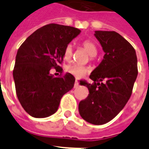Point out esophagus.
<instances>
[{
  "label": "esophagus",
  "mask_w": 149,
  "mask_h": 149,
  "mask_svg": "<svg viewBox=\"0 0 149 149\" xmlns=\"http://www.w3.org/2000/svg\"><path fill=\"white\" fill-rule=\"evenodd\" d=\"M78 86H79V84H78V82L77 81V80H76L75 82H74V87L77 88Z\"/></svg>",
  "instance_id": "34e87169"
}]
</instances>
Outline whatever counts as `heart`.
<instances>
[{
  "label": "heart",
  "instance_id": "b5f03b06",
  "mask_svg": "<svg viewBox=\"0 0 149 149\" xmlns=\"http://www.w3.org/2000/svg\"><path fill=\"white\" fill-rule=\"evenodd\" d=\"M81 46L87 52L88 54L92 57H94L97 55L98 47H97V45L94 41L86 39L81 43ZM72 55H73V47H72V44H68L65 46L64 52H63L64 59L66 61H69L72 59ZM68 71L76 77H82L87 72V68L77 65V64H73V65H71L68 67Z\"/></svg>",
  "mask_w": 149,
  "mask_h": 149
}]
</instances>
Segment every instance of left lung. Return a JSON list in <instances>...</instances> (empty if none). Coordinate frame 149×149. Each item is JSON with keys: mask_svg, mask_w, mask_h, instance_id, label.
Returning <instances> with one entry per match:
<instances>
[{"mask_svg": "<svg viewBox=\"0 0 149 149\" xmlns=\"http://www.w3.org/2000/svg\"><path fill=\"white\" fill-rule=\"evenodd\" d=\"M95 36L105 54L89 75L93 84L81 81L89 93L78 108L84 120L103 125L115 118L131 97L138 74L137 58L134 47L118 33L98 30Z\"/></svg>", "mask_w": 149, "mask_h": 149, "instance_id": "left-lung-1", "label": "left lung"}]
</instances>
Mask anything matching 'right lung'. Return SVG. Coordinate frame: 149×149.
Returning a JSON list of instances; mask_svg holds the SVG:
<instances>
[{
    "instance_id": "obj_1",
    "label": "right lung",
    "mask_w": 149,
    "mask_h": 149,
    "mask_svg": "<svg viewBox=\"0 0 149 149\" xmlns=\"http://www.w3.org/2000/svg\"><path fill=\"white\" fill-rule=\"evenodd\" d=\"M81 30L49 24L26 39L18 48L13 69L15 91L22 107L31 116L45 118L58 110L63 95L74 87L70 73L54 77L51 68L61 70L65 46Z\"/></svg>"
}]
</instances>
